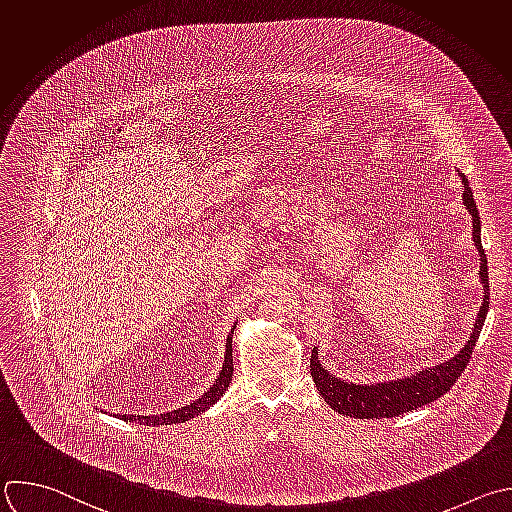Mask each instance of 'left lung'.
<instances>
[{
    "instance_id": "obj_1",
    "label": "left lung",
    "mask_w": 512,
    "mask_h": 512,
    "mask_svg": "<svg viewBox=\"0 0 512 512\" xmlns=\"http://www.w3.org/2000/svg\"><path fill=\"white\" fill-rule=\"evenodd\" d=\"M458 177L464 185L462 191V201L464 207L468 209V213L472 215V239L474 245L478 249L480 255V283L484 289V297H482V305L480 311L476 315L472 333L468 337V342L464 344V348L450 360L424 368L412 376H404V378H396V380H384V382H346L342 378L333 376L331 372H327L321 362H319V354L317 348L311 350V378L315 382V388L319 392V396L331 406V410H335L337 414H344L350 418H394L400 416L404 412L416 410L424 404H430L434 400H438L440 396H444L460 378V374L464 372L466 364L470 362L472 350L476 346V339L482 331L484 319H486V311H488V265H486V255L482 249V241H480V217H478V209L472 197V191L468 187V179L464 177V173L458 170Z\"/></svg>"
}]
</instances>
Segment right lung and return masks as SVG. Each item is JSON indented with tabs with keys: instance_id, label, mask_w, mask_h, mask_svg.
<instances>
[{
	"instance_id": "obj_1",
	"label": "right lung",
	"mask_w": 512,
	"mask_h": 512,
	"mask_svg": "<svg viewBox=\"0 0 512 512\" xmlns=\"http://www.w3.org/2000/svg\"><path fill=\"white\" fill-rule=\"evenodd\" d=\"M237 325V323H235ZM235 325L231 329V333L227 335V348H225V362H223V368L215 380V384L195 402H191L189 406H183V408H177V410H170V412H162L158 416H136V414H116L118 418H122L124 422H140V424H146V426H164V424H181V422H187L195 416H199L201 412H205L207 408H211L223 394L225 390L229 388L231 384V378H233V331H235Z\"/></svg>"
}]
</instances>
